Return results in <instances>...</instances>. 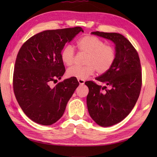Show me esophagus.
<instances>
[{
  "label": "esophagus",
  "instance_id": "34e87169",
  "mask_svg": "<svg viewBox=\"0 0 157 157\" xmlns=\"http://www.w3.org/2000/svg\"><path fill=\"white\" fill-rule=\"evenodd\" d=\"M78 82H79V84H84V80H82V79H78Z\"/></svg>",
  "mask_w": 157,
  "mask_h": 157
}]
</instances>
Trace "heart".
Returning a JSON list of instances; mask_svg holds the SVG:
<instances>
[{
	"mask_svg": "<svg viewBox=\"0 0 157 157\" xmlns=\"http://www.w3.org/2000/svg\"><path fill=\"white\" fill-rule=\"evenodd\" d=\"M79 51L86 54L85 66H73L67 71L69 77L84 80L92 75L95 71L102 74L110 69L116 58V51L114 47L105 44L101 39L92 35L82 36L77 43ZM75 50L71 45L65 46L61 52L62 62L67 66L74 62Z\"/></svg>",
	"mask_w": 157,
	"mask_h": 157,
	"instance_id": "heart-1",
	"label": "heart"
}]
</instances>
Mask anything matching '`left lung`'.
Instances as JSON below:
<instances>
[{"label":"left lung","instance_id":"left-lung-1","mask_svg":"<svg viewBox=\"0 0 157 157\" xmlns=\"http://www.w3.org/2000/svg\"><path fill=\"white\" fill-rule=\"evenodd\" d=\"M91 34L115 44V62L110 69L96 78L110 89L93 81L85 82L89 88L86 103L90 117L99 126H111L129 115L139 98L142 84L140 60L131 42L119 33L96 31Z\"/></svg>","mask_w":157,"mask_h":157}]
</instances>
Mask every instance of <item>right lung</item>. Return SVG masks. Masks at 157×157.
<instances>
[{
  "label": "right lung",
  "instance_id": "obj_1",
  "mask_svg": "<svg viewBox=\"0 0 157 157\" xmlns=\"http://www.w3.org/2000/svg\"><path fill=\"white\" fill-rule=\"evenodd\" d=\"M80 31L84 32L80 27L44 31L31 36L18 52L13 75L14 94L23 111L38 124L48 126L58 121L79 85L74 77L54 86L50 84L63 75L61 52Z\"/></svg>",
  "mask_w": 157,
  "mask_h": 157
}]
</instances>
